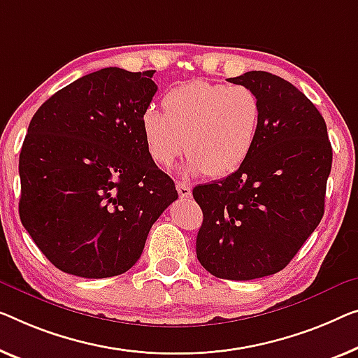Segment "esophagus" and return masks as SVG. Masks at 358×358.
Instances as JSON below:
<instances>
[{"instance_id": "1", "label": "esophagus", "mask_w": 358, "mask_h": 358, "mask_svg": "<svg viewBox=\"0 0 358 358\" xmlns=\"http://www.w3.org/2000/svg\"><path fill=\"white\" fill-rule=\"evenodd\" d=\"M177 191L181 197H191V186L183 181H177Z\"/></svg>"}]
</instances>
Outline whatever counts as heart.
Returning <instances> with one entry per match:
<instances>
[{
	"label": "heart",
	"mask_w": 358,
	"mask_h": 358,
	"mask_svg": "<svg viewBox=\"0 0 358 358\" xmlns=\"http://www.w3.org/2000/svg\"><path fill=\"white\" fill-rule=\"evenodd\" d=\"M164 112L148 109L141 117L149 156L170 167L186 152L185 172L227 177L248 161L262 127V103L243 85L196 82L169 90Z\"/></svg>",
	"instance_id": "b5f03b06"
}]
</instances>
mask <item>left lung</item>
Instances as JSON below:
<instances>
[{
  "label": "left lung",
  "instance_id": "8db88e82",
  "mask_svg": "<svg viewBox=\"0 0 358 358\" xmlns=\"http://www.w3.org/2000/svg\"><path fill=\"white\" fill-rule=\"evenodd\" d=\"M228 82L257 93L262 127L236 172L193 189L204 215L196 254L217 278L248 281L278 273L318 227L333 149L322 114L285 78L252 71Z\"/></svg>",
  "mask_w": 358,
  "mask_h": 358
}]
</instances>
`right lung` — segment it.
Segmentation results:
<instances>
[{
    "label": "right lung",
    "instance_id": "right-lung-1",
    "mask_svg": "<svg viewBox=\"0 0 358 358\" xmlns=\"http://www.w3.org/2000/svg\"><path fill=\"white\" fill-rule=\"evenodd\" d=\"M154 71L106 67L76 80L31 117L19 156L20 222L66 273L130 270L148 233L177 201L173 180L143 140Z\"/></svg>",
    "mask_w": 358,
    "mask_h": 358
}]
</instances>
